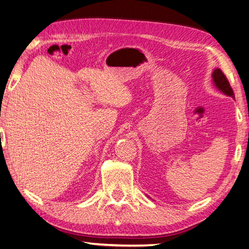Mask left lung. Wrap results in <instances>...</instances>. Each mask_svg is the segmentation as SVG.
Returning a JSON list of instances; mask_svg holds the SVG:
<instances>
[{
    "label": "left lung",
    "mask_w": 249,
    "mask_h": 249,
    "mask_svg": "<svg viewBox=\"0 0 249 249\" xmlns=\"http://www.w3.org/2000/svg\"><path fill=\"white\" fill-rule=\"evenodd\" d=\"M213 83H215L217 89H220L223 94H226L229 97H232V98H235L234 92H233L230 83H229L227 76L225 75V73H223L220 69H216L215 71H213Z\"/></svg>",
    "instance_id": "obj_1"
}]
</instances>
